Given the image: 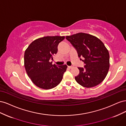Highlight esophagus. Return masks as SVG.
<instances>
[{
    "label": "esophagus",
    "instance_id": "obj_1",
    "mask_svg": "<svg viewBox=\"0 0 126 126\" xmlns=\"http://www.w3.org/2000/svg\"><path fill=\"white\" fill-rule=\"evenodd\" d=\"M74 67V66L73 65H72V66H68V67L69 68H70V69H71V68H72V67Z\"/></svg>",
    "mask_w": 126,
    "mask_h": 126
}]
</instances>
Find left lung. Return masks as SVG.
I'll return each mask as SVG.
<instances>
[{"label":"left lung","instance_id":"8db88e82","mask_svg":"<svg viewBox=\"0 0 126 126\" xmlns=\"http://www.w3.org/2000/svg\"><path fill=\"white\" fill-rule=\"evenodd\" d=\"M66 38L77 50L84 68L78 67L79 74L75 80L79 85L91 88L100 83L106 78L109 69V54L104 43L97 37L79 32Z\"/></svg>","mask_w":126,"mask_h":126}]
</instances>
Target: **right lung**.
Wrapping results in <instances>:
<instances>
[{
	"instance_id": "obj_1",
	"label": "right lung",
	"mask_w": 126,
	"mask_h": 126,
	"mask_svg": "<svg viewBox=\"0 0 126 126\" xmlns=\"http://www.w3.org/2000/svg\"><path fill=\"white\" fill-rule=\"evenodd\" d=\"M64 36H46L32 41L26 49L24 65L29 77L37 87L50 89L58 85L66 71V64H52L50 59L58 51V44Z\"/></svg>"
}]
</instances>
